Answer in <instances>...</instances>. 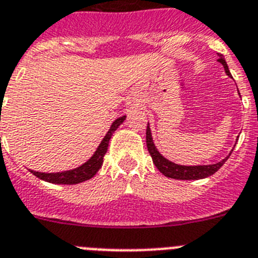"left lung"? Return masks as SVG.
Listing matches in <instances>:
<instances>
[{
    "label": "left lung",
    "mask_w": 258,
    "mask_h": 258,
    "mask_svg": "<svg viewBox=\"0 0 258 258\" xmlns=\"http://www.w3.org/2000/svg\"><path fill=\"white\" fill-rule=\"evenodd\" d=\"M217 61H219L220 64H222V67H224L225 69V73L231 78V73L230 71H229V68H227V64L226 61H225L224 55L219 54ZM236 140H238V139H236ZM146 146H148L149 154L153 159V163H154L155 167L159 169V172L163 173L166 177L175 178V180H201V178H206L208 177V176L213 175V173L217 172V171L222 167V164L229 159L230 154L233 153L234 148H235V145H234L231 152L229 153V155H227L226 158H224L222 161L217 162V163L199 164V166H184V164H177L175 163V162L167 159L166 157H163V155L161 154V152L157 149L154 140H153L152 130H150L149 123H148V128H146Z\"/></svg>",
    "instance_id": "left-lung-1"
}]
</instances>
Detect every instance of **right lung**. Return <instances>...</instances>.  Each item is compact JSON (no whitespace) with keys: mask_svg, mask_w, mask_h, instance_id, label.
<instances>
[{"mask_svg":"<svg viewBox=\"0 0 258 258\" xmlns=\"http://www.w3.org/2000/svg\"><path fill=\"white\" fill-rule=\"evenodd\" d=\"M124 119H126V115H122V117L117 118V119L113 122L110 128H109V131L106 132V135L104 136L101 143L99 144V146H97L96 150H95V153L91 155V158H90L89 161H86L83 164H81V166L76 167V168L73 169L60 171V172H38V171H33V169H29V171H31V173H33L36 177L41 178V180L46 181V182H51V184L74 185L83 182V181L90 180V178H92L96 175L97 171H99V169L101 168V166H103V159L106 150H108L109 140L112 139L115 130L123 123Z\"/></svg>","mask_w":258,"mask_h":258,"instance_id":"obj_1","label":"right lung"}]
</instances>
